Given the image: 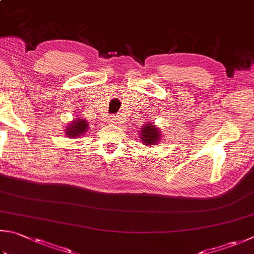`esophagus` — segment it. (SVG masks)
<instances>
[{"mask_svg": "<svg viewBox=\"0 0 254 254\" xmlns=\"http://www.w3.org/2000/svg\"><path fill=\"white\" fill-rule=\"evenodd\" d=\"M109 122H111V123H114V118L111 116V117H109Z\"/></svg>", "mask_w": 254, "mask_h": 254, "instance_id": "34e87169", "label": "esophagus"}]
</instances>
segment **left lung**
Wrapping results in <instances>:
<instances>
[{
  "label": "left lung",
  "mask_w": 254,
  "mask_h": 254,
  "mask_svg": "<svg viewBox=\"0 0 254 254\" xmlns=\"http://www.w3.org/2000/svg\"><path fill=\"white\" fill-rule=\"evenodd\" d=\"M162 133L160 128H158L154 123H146L145 126L140 128L139 138L141 139V143L145 146H157L160 142Z\"/></svg>",
  "instance_id": "8db88e82"
}]
</instances>
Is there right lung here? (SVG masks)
Masks as SVG:
<instances>
[{"label": "right lung", "mask_w": 254, "mask_h": 254, "mask_svg": "<svg viewBox=\"0 0 254 254\" xmlns=\"http://www.w3.org/2000/svg\"><path fill=\"white\" fill-rule=\"evenodd\" d=\"M89 124L84 118H75L65 129V135L68 138H78L88 130Z\"/></svg>", "instance_id": "1"}]
</instances>
